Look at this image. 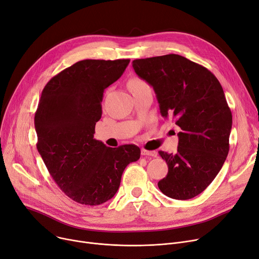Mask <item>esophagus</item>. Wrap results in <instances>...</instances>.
Instances as JSON below:
<instances>
[{
  "label": "esophagus",
  "instance_id": "obj_1",
  "mask_svg": "<svg viewBox=\"0 0 259 259\" xmlns=\"http://www.w3.org/2000/svg\"><path fill=\"white\" fill-rule=\"evenodd\" d=\"M142 155L156 157L157 156V152L156 151H149V150H145V149H143V150H142Z\"/></svg>",
  "mask_w": 259,
  "mask_h": 259
}]
</instances>
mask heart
<instances>
[{
    "instance_id": "b5f03b06",
    "label": "heart",
    "mask_w": 259,
    "mask_h": 259,
    "mask_svg": "<svg viewBox=\"0 0 259 259\" xmlns=\"http://www.w3.org/2000/svg\"><path fill=\"white\" fill-rule=\"evenodd\" d=\"M129 87H130V89H131L132 91H134V90H139V89L147 88V87H149V85L146 83L145 80H143V79L133 78L132 80H130Z\"/></svg>"
}]
</instances>
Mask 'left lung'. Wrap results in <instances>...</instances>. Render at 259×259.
Listing matches in <instances>:
<instances>
[{
	"instance_id": "left-lung-1",
	"label": "left lung",
	"mask_w": 259,
	"mask_h": 259,
	"mask_svg": "<svg viewBox=\"0 0 259 259\" xmlns=\"http://www.w3.org/2000/svg\"><path fill=\"white\" fill-rule=\"evenodd\" d=\"M132 67L153 87L161 115L182 129L176 153L158 152L168 174L157 186L168 197L193 198L213 182L229 153L232 113L223 87L207 68L179 54L134 60Z\"/></svg>"
}]
</instances>
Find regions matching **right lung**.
Wrapping results in <instances>:
<instances>
[{"instance_id":"right-lung-1","label":"right lung","mask_w":259,"mask_h":259,"mask_svg":"<svg viewBox=\"0 0 259 259\" xmlns=\"http://www.w3.org/2000/svg\"><path fill=\"white\" fill-rule=\"evenodd\" d=\"M130 60H84L53 76L34 115L37 151L62 191L81 205L97 206L117 192L121 174L141 156L135 145L107 147L93 139L104 90Z\"/></svg>"}]
</instances>
